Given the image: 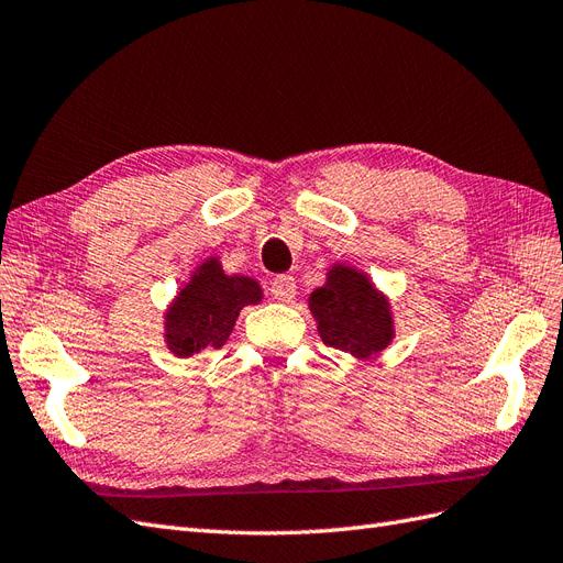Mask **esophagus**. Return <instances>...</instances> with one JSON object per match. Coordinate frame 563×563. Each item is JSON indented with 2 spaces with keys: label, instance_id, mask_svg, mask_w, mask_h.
I'll use <instances>...</instances> for the list:
<instances>
[{
  "label": "esophagus",
  "instance_id": "34e87169",
  "mask_svg": "<svg viewBox=\"0 0 563 563\" xmlns=\"http://www.w3.org/2000/svg\"><path fill=\"white\" fill-rule=\"evenodd\" d=\"M269 291L279 302H291L296 298L298 286H296V279L291 275H277L275 279H272Z\"/></svg>",
  "mask_w": 563,
  "mask_h": 563
}]
</instances>
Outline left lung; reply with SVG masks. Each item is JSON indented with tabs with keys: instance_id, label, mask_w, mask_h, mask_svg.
I'll list each match as a JSON object with an SVG mask.
<instances>
[{
	"instance_id": "1",
	"label": "left lung",
	"mask_w": 563,
	"mask_h": 563,
	"mask_svg": "<svg viewBox=\"0 0 563 563\" xmlns=\"http://www.w3.org/2000/svg\"><path fill=\"white\" fill-rule=\"evenodd\" d=\"M323 345L368 362L391 345L397 335L395 312L371 275L347 263H331L327 282L308 296Z\"/></svg>"
}]
</instances>
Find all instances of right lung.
<instances>
[{
    "instance_id": "obj_1",
    "label": "right lung",
    "mask_w": 563,
    "mask_h": 563,
    "mask_svg": "<svg viewBox=\"0 0 563 563\" xmlns=\"http://www.w3.org/2000/svg\"><path fill=\"white\" fill-rule=\"evenodd\" d=\"M258 302H263L258 279L228 275L218 255H209L166 305L164 345L180 360L209 347H223L240 312Z\"/></svg>"
}]
</instances>
